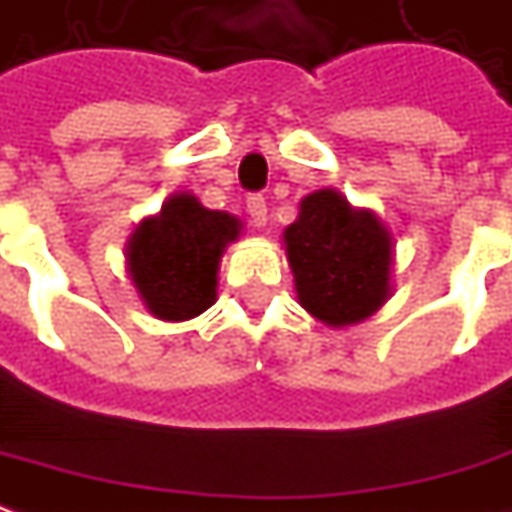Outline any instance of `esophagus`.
<instances>
[{"mask_svg": "<svg viewBox=\"0 0 512 512\" xmlns=\"http://www.w3.org/2000/svg\"><path fill=\"white\" fill-rule=\"evenodd\" d=\"M248 216L253 228H264L267 225V202H264V197H259V194L248 197Z\"/></svg>", "mask_w": 512, "mask_h": 512, "instance_id": "1", "label": "esophagus"}]
</instances>
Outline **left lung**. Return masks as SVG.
<instances>
[{"label":"left lung","instance_id":"obj_1","mask_svg":"<svg viewBox=\"0 0 512 512\" xmlns=\"http://www.w3.org/2000/svg\"><path fill=\"white\" fill-rule=\"evenodd\" d=\"M284 253L298 304L327 327L360 324L392 296V231L338 188L301 200L298 219L284 228Z\"/></svg>","mask_w":512,"mask_h":512}]
</instances>
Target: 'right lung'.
Here are the masks:
<instances>
[{
  "label": "right lung",
  "mask_w": 512,
  "mask_h": 512,
  "mask_svg": "<svg viewBox=\"0 0 512 512\" xmlns=\"http://www.w3.org/2000/svg\"><path fill=\"white\" fill-rule=\"evenodd\" d=\"M239 233L242 219L205 208L188 191L171 194L126 242V273L143 307L160 321H188L208 310L222 253Z\"/></svg>",
  "instance_id": "add662e5"
}]
</instances>
